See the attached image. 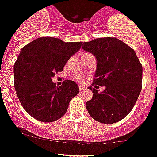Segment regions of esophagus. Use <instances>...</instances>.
Instances as JSON below:
<instances>
[{"label": "esophagus", "instance_id": "1", "mask_svg": "<svg viewBox=\"0 0 157 157\" xmlns=\"http://www.w3.org/2000/svg\"><path fill=\"white\" fill-rule=\"evenodd\" d=\"M85 90V87L83 86H80V91H83Z\"/></svg>", "mask_w": 157, "mask_h": 157}]
</instances>
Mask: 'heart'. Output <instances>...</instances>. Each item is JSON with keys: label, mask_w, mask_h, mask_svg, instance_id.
Listing matches in <instances>:
<instances>
[{"label": "heart", "mask_w": 157, "mask_h": 157, "mask_svg": "<svg viewBox=\"0 0 157 157\" xmlns=\"http://www.w3.org/2000/svg\"><path fill=\"white\" fill-rule=\"evenodd\" d=\"M85 54H82V56L83 55H85ZM76 79H77V80H78L79 82H83L84 81V77H83V76H82V75H79V76H77V77H76Z\"/></svg>", "instance_id": "b5f03b06"}]
</instances>
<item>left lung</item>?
Instances as JSON below:
<instances>
[{
    "label": "left lung",
    "mask_w": 157,
    "mask_h": 157,
    "mask_svg": "<svg viewBox=\"0 0 157 157\" xmlns=\"http://www.w3.org/2000/svg\"><path fill=\"white\" fill-rule=\"evenodd\" d=\"M97 58L92 86L93 97L86 103L93 119L111 124L127 117L142 90L143 67L134 50L115 37L97 38L82 47ZM105 86L103 92L98 86ZM94 86L95 88H93Z\"/></svg>",
    "instance_id": "left-lung-1"
}]
</instances>
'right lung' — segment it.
<instances>
[{
  "instance_id": "1",
  "label": "right lung",
  "mask_w": 157,
  "mask_h": 157,
  "mask_svg": "<svg viewBox=\"0 0 157 157\" xmlns=\"http://www.w3.org/2000/svg\"><path fill=\"white\" fill-rule=\"evenodd\" d=\"M82 42H68L42 36L21 49L13 66L14 88L24 109L34 119L51 123L61 118L73 97L80 92L74 81L56 86L52 77L63 71Z\"/></svg>"
}]
</instances>
